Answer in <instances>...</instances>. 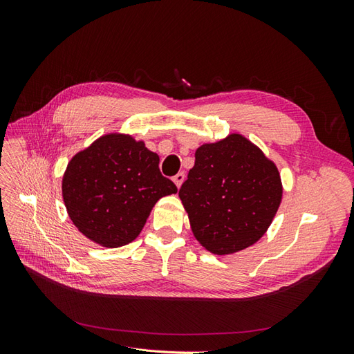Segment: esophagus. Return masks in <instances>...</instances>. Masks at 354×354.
Masks as SVG:
<instances>
[{
	"instance_id": "obj_1",
	"label": "esophagus",
	"mask_w": 354,
	"mask_h": 354,
	"mask_svg": "<svg viewBox=\"0 0 354 354\" xmlns=\"http://www.w3.org/2000/svg\"><path fill=\"white\" fill-rule=\"evenodd\" d=\"M173 181L176 183V186L180 189V187H181V185H183V181H185V173H178V174H176V176L173 177Z\"/></svg>"
}]
</instances>
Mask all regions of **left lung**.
Instances as JSON below:
<instances>
[{
    "label": "left lung",
    "instance_id": "obj_1",
    "mask_svg": "<svg viewBox=\"0 0 354 354\" xmlns=\"http://www.w3.org/2000/svg\"><path fill=\"white\" fill-rule=\"evenodd\" d=\"M276 164L242 134L203 143L178 196L196 241L227 255L260 241L282 202Z\"/></svg>",
    "mask_w": 354,
    "mask_h": 354
}]
</instances>
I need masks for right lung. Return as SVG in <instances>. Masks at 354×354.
Returning a JSON list of instances; mask_svg holds the SVG:
<instances>
[{
  "instance_id": "1",
  "label": "right lung",
  "mask_w": 354,
  "mask_h": 354,
  "mask_svg": "<svg viewBox=\"0 0 354 354\" xmlns=\"http://www.w3.org/2000/svg\"><path fill=\"white\" fill-rule=\"evenodd\" d=\"M177 194L159 156L130 134L108 133L75 153L62 178L68 216L85 238L120 248L140 234L155 203Z\"/></svg>"
}]
</instances>
